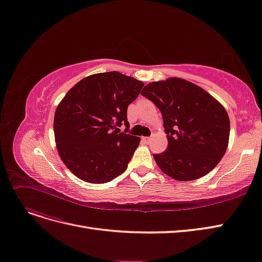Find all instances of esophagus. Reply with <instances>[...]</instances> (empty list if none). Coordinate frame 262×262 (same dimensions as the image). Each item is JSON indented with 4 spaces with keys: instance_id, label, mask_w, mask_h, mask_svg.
I'll return each mask as SVG.
<instances>
[{
    "instance_id": "obj_1",
    "label": "esophagus",
    "mask_w": 262,
    "mask_h": 262,
    "mask_svg": "<svg viewBox=\"0 0 262 262\" xmlns=\"http://www.w3.org/2000/svg\"><path fill=\"white\" fill-rule=\"evenodd\" d=\"M143 141L145 142V143H150V141H151V138H143Z\"/></svg>"
}]
</instances>
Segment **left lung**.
<instances>
[{
	"instance_id": "1",
	"label": "left lung",
	"mask_w": 262,
	"mask_h": 262,
	"mask_svg": "<svg viewBox=\"0 0 262 262\" xmlns=\"http://www.w3.org/2000/svg\"><path fill=\"white\" fill-rule=\"evenodd\" d=\"M141 94L159 108L164 119L168 147L152 155L162 172L181 182L209 173L228 148L225 108L201 86L176 77L150 82Z\"/></svg>"
}]
</instances>
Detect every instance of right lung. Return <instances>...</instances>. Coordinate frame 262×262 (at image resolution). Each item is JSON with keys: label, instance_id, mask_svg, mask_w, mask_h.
Listing matches in <instances>:
<instances>
[{"label": "right lung", "instance_id": "1", "mask_svg": "<svg viewBox=\"0 0 262 262\" xmlns=\"http://www.w3.org/2000/svg\"><path fill=\"white\" fill-rule=\"evenodd\" d=\"M144 83L118 71L80 80L58 104L54 116L57 151L65 166L89 183L110 182L127 169L140 138L119 133L128 106Z\"/></svg>", "mask_w": 262, "mask_h": 262}]
</instances>
